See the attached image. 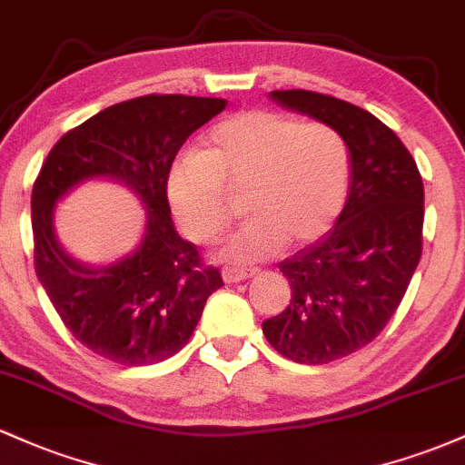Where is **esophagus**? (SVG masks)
<instances>
[{"instance_id": "34e87169", "label": "esophagus", "mask_w": 465, "mask_h": 465, "mask_svg": "<svg viewBox=\"0 0 465 465\" xmlns=\"http://www.w3.org/2000/svg\"><path fill=\"white\" fill-rule=\"evenodd\" d=\"M251 275H253L251 269H238V266H225V269H223V280H225V284H238V282L249 280Z\"/></svg>"}]
</instances>
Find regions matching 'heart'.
Returning <instances> with one entry per match:
<instances>
[{"instance_id": "1", "label": "heart", "mask_w": 465, "mask_h": 465, "mask_svg": "<svg viewBox=\"0 0 465 465\" xmlns=\"http://www.w3.org/2000/svg\"><path fill=\"white\" fill-rule=\"evenodd\" d=\"M351 162L343 135L323 122L244 109L210 129L201 153L170 163L165 194L181 227L210 242L232 218L227 192H247L242 227L218 258L255 264L291 244L322 238L348 201Z\"/></svg>"}]
</instances>
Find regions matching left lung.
Listing matches in <instances>:
<instances>
[{"mask_svg":"<svg viewBox=\"0 0 465 465\" xmlns=\"http://www.w3.org/2000/svg\"><path fill=\"white\" fill-rule=\"evenodd\" d=\"M269 98L332 126L350 151L343 212L317 242L280 262L291 303L262 323L282 356L323 365L371 343L398 311L421 255L424 185L407 146L370 111L303 89Z\"/></svg>","mask_w":465,"mask_h":465,"instance_id":"left-lung-1","label":"left lung"}]
</instances>
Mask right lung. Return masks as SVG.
I'll list each match as a JSON object with an SVG mask.
<instances>
[{
  "mask_svg": "<svg viewBox=\"0 0 465 465\" xmlns=\"http://www.w3.org/2000/svg\"><path fill=\"white\" fill-rule=\"evenodd\" d=\"M225 106L223 98L157 94L114 104L65 133L35 181L36 277L69 332L106 361L140 367L177 354L223 286L218 269L174 229L165 174L183 142ZM94 178L124 183L147 207L141 244L109 265L78 263L54 232L57 201Z\"/></svg>",
  "mask_w": 465,
  "mask_h": 465,
  "instance_id": "obj_1",
  "label": "right lung"
}]
</instances>
